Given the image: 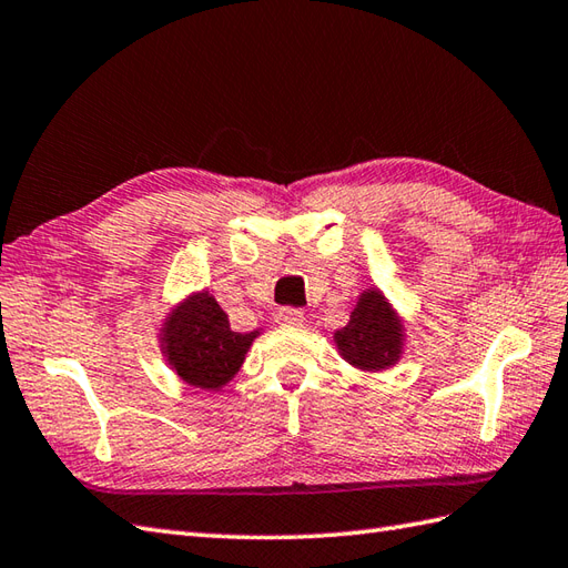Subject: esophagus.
<instances>
[{
	"instance_id": "34e87169",
	"label": "esophagus",
	"mask_w": 568,
	"mask_h": 568,
	"mask_svg": "<svg viewBox=\"0 0 568 568\" xmlns=\"http://www.w3.org/2000/svg\"><path fill=\"white\" fill-rule=\"evenodd\" d=\"M274 318H276V323H280V325H301V321H304V311L286 306V308L276 311Z\"/></svg>"
}]
</instances>
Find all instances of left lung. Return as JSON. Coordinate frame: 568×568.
Returning a JSON list of instances; mask_svg holds the SVG:
<instances>
[{
  "mask_svg": "<svg viewBox=\"0 0 568 568\" xmlns=\"http://www.w3.org/2000/svg\"><path fill=\"white\" fill-rule=\"evenodd\" d=\"M337 349L359 369L379 372L396 364L400 355V323L382 292H364L349 323L335 333Z\"/></svg>",
  "mask_w": 568,
  "mask_h": 568,
  "instance_id": "1",
  "label": "left lung"
}]
</instances>
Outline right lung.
Returning a JSON list of instances; mask_svg holds the SVG:
<instances>
[{
    "instance_id": "1",
    "label": "right lung",
    "mask_w": 568,
    "mask_h": 568,
    "mask_svg": "<svg viewBox=\"0 0 568 568\" xmlns=\"http://www.w3.org/2000/svg\"><path fill=\"white\" fill-rule=\"evenodd\" d=\"M168 359L186 384L219 390L241 369L255 333H233L219 301L204 294L186 298L162 327Z\"/></svg>"
}]
</instances>
